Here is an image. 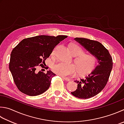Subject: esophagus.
<instances>
[{
    "label": "esophagus",
    "instance_id": "esophagus-1",
    "mask_svg": "<svg viewBox=\"0 0 124 124\" xmlns=\"http://www.w3.org/2000/svg\"><path fill=\"white\" fill-rule=\"evenodd\" d=\"M62 78L63 79H64L65 80H66V81H69L70 80V79L69 78H66V77H62Z\"/></svg>",
    "mask_w": 124,
    "mask_h": 124
}]
</instances>
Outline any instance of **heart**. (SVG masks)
Returning <instances> with one entry per match:
<instances>
[{"instance_id":"1","label":"heart","mask_w":124,"mask_h":124,"mask_svg":"<svg viewBox=\"0 0 124 124\" xmlns=\"http://www.w3.org/2000/svg\"><path fill=\"white\" fill-rule=\"evenodd\" d=\"M69 48L70 52L74 56L80 55L76 61L78 68L74 64L59 62L53 65V71L62 77L74 75L78 71V69L79 73L81 74H86L92 71L95 65L94 57L91 55L83 54V49L76 44H71Z\"/></svg>"}]
</instances>
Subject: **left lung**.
Listing matches in <instances>:
<instances>
[{"label": "left lung", "instance_id": "8db88e82", "mask_svg": "<svg viewBox=\"0 0 124 124\" xmlns=\"http://www.w3.org/2000/svg\"><path fill=\"white\" fill-rule=\"evenodd\" d=\"M74 40L97 60V66L90 74L85 79L74 81L78 86L71 92L78 98L88 99L98 94L106 86L112 69V58L108 51L98 41L84 38H75Z\"/></svg>", "mask_w": 124, "mask_h": 124}]
</instances>
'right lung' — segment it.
<instances>
[{
    "mask_svg": "<svg viewBox=\"0 0 124 124\" xmlns=\"http://www.w3.org/2000/svg\"><path fill=\"white\" fill-rule=\"evenodd\" d=\"M67 36L45 35L23 39L13 48L11 54L9 69L17 88L30 96L41 94L47 91L55 74L51 70L46 73L36 70L43 66L55 46Z\"/></svg>",
    "mask_w": 124,
    "mask_h": 124,
    "instance_id": "obj_1",
    "label": "right lung"
}]
</instances>
